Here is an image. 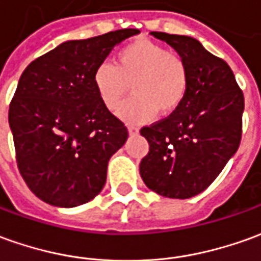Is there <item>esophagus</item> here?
Here are the masks:
<instances>
[{"label":"esophagus","mask_w":261,"mask_h":261,"mask_svg":"<svg viewBox=\"0 0 261 261\" xmlns=\"http://www.w3.org/2000/svg\"><path fill=\"white\" fill-rule=\"evenodd\" d=\"M127 130H129V134H130V135H138V134H139V127L134 126V125H129V126H127Z\"/></svg>","instance_id":"34e87169"}]
</instances>
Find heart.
Listing matches in <instances>:
<instances>
[{"label": "heart", "mask_w": 261, "mask_h": 261, "mask_svg": "<svg viewBox=\"0 0 261 261\" xmlns=\"http://www.w3.org/2000/svg\"><path fill=\"white\" fill-rule=\"evenodd\" d=\"M93 85L103 107L119 111L132 85L134 96L120 111L127 122H148L169 116L182 105L189 71L180 54L148 38H139L116 52L115 65L103 62L93 72Z\"/></svg>", "instance_id": "obj_1"}]
</instances>
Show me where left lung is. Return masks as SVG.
Masks as SVG:
<instances>
[{"instance_id": "left-lung-1", "label": "left lung", "mask_w": 261, "mask_h": 261, "mask_svg": "<svg viewBox=\"0 0 261 261\" xmlns=\"http://www.w3.org/2000/svg\"><path fill=\"white\" fill-rule=\"evenodd\" d=\"M186 61L189 88L168 118L143 126L149 143L139 172L150 190L189 199L207 189L242 141L244 96L227 62L192 37L150 32Z\"/></svg>"}]
</instances>
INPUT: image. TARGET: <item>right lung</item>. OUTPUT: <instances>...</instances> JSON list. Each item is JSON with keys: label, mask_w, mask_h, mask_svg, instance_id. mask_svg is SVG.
I'll return each instance as SVG.
<instances>
[{"label": "right lung", "mask_w": 261, "mask_h": 261, "mask_svg": "<svg viewBox=\"0 0 261 261\" xmlns=\"http://www.w3.org/2000/svg\"><path fill=\"white\" fill-rule=\"evenodd\" d=\"M136 34L126 28L66 41L21 75L8 122L18 170L45 203L75 207L107 182L108 162L126 142L127 127L100 102L93 72L115 45Z\"/></svg>", "instance_id": "add662e5"}]
</instances>
